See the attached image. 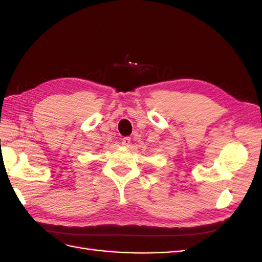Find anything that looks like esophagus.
<instances>
[{
	"label": "esophagus",
	"instance_id": "1",
	"mask_svg": "<svg viewBox=\"0 0 262 262\" xmlns=\"http://www.w3.org/2000/svg\"><path fill=\"white\" fill-rule=\"evenodd\" d=\"M130 142H131V139L129 137H125V138L122 139V145L123 146H129Z\"/></svg>",
	"mask_w": 262,
	"mask_h": 262
}]
</instances>
